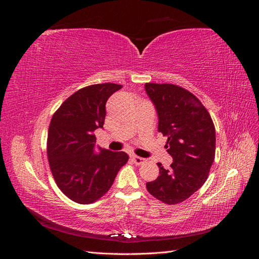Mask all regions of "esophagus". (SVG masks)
Masks as SVG:
<instances>
[{
    "label": "esophagus",
    "mask_w": 259,
    "mask_h": 259,
    "mask_svg": "<svg viewBox=\"0 0 259 259\" xmlns=\"http://www.w3.org/2000/svg\"><path fill=\"white\" fill-rule=\"evenodd\" d=\"M131 159H132L133 163H135L136 165H142V164H144L145 161H146L145 159L140 158V156H137V155H132Z\"/></svg>",
    "instance_id": "esophagus-1"
}]
</instances>
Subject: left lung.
<instances>
[{
    "label": "left lung",
    "mask_w": 259,
    "mask_h": 259,
    "mask_svg": "<svg viewBox=\"0 0 259 259\" xmlns=\"http://www.w3.org/2000/svg\"><path fill=\"white\" fill-rule=\"evenodd\" d=\"M147 95L159 116L158 130L167 137L165 148L173 158L168 168L158 163L160 175L147 190L165 204H178L206 182L215 159L213 120L192 93L174 84L146 83Z\"/></svg>",
    "instance_id": "obj_1"
}]
</instances>
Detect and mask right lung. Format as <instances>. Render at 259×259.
Here are the masks:
<instances>
[{"mask_svg": "<svg viewBox=\"0 0 259 259\" xmlns=\"http://www.w3.org/2000/svg\"><path fill=\"white\" fill-rule=\"evenodd\" d=\"M122 85L86 86L68 97L54 113L48 135V159L52 174L65 195L80 204L99 200L110 189L128 155L99 149L97 128L103 127L108 98Z\"/></svg>", "mask_w": 259, "mask_h": 259, "instance_id": "right-lung-1", "label": "right lung"}]
</instances>
